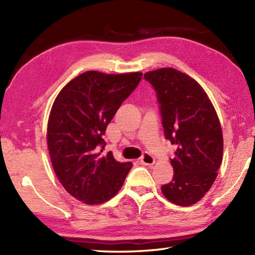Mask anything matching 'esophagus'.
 <instances>
[{
    "label": "esophagus",
    "mask_w": 255,
    "mask_h": 255,
    "mask_svg": "<svg viewBox=\"0 0 255 255\" xmlns=\"http://www.w3.org/2000/svg\"><path fill=\"white\" fill-rule=\"evenodd\" d=\"M140 162H141V163L144 164V165H152L154 162H155V160H154L153 156L151 155L150 153L144 152L142 154L141 158H140Z\"/></svg>",
    "instance_id": "obj_1"
}]
</instances>
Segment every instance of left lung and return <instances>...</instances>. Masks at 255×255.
Listing matches in <instances>:
<instances>
[{"label": "left lung", "mask_w": 255, "mask_h": 255, "mask_svg": "<svg viewBox=\"0 0 255 255\" xmlns=\"http://www.w3.org/2000/svg\"><path fill=\"white\" fill-rule=\"evenodd\" d=\"M159 103L165 139L175 145L172 181L161 186L178 206L197 203L213 185L223 161V130L215 108L196 81L173 68L147 72Z\"/></svg>", "instance_id": "left-lung-1"}]
</instances>
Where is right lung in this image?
<instances>
[{
  "instance_id": "obj_1",
  "label": "right lung",
  "mask_w": 255,
  "mask_h": 255,
  "mask_svg": "<svg viewBox=\"0 0 255 255\" xmlns=\"http://www.w3.org/2000/svg\"><path fill=\"white\" fill-rule=\"evenodd\" d=\"M142 73L105 74L88 71L64 86L53 102L47 128L51 163L66 191L84 204L115 196L131 162L103 153L107 125L137 88Z\"/></svg>"
}]
</instances>
